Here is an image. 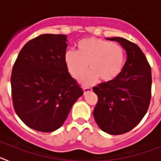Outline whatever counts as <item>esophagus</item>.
<instances>
[{
	"mask_svg": "<svg viewBox=\"0 0 161 161\" xmlns=\"http://www.w3.org/2000/svg\"><path fill=\"white\" fill-rule=\"evenodd\" d=\"M92 90L93 89H91L90 87H84L83 88V91H84V93H89V92H92Z\"/></svg>",
	"mask_w": 161,
	"mask_h": 161,
	"instance_id": "esophagus-1",
	"label": "esophagus"
}]
</instances>
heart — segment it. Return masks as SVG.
Instances as JSON below:
<instances>
[{"label":"heart","instance_id":"1","mask_svg":"<svg viewBox=\"0 0 161 161\" xmlns=\"http://www.w3.org/2000/svg\"><path fill=\"white\" fill-rule=\"evenodd\" d=\"M76 52L68 51L64 62L68 71L75 79L91 85L101 79L103 82L114 80L119 76L125 63L124 50L116 42H109L97 38H83L76 44Z\"/></svg>","mask_w":161,"mask_h":161}]
</instances>
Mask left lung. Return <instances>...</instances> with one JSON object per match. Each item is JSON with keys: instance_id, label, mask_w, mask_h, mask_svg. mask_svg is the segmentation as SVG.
Segmentation results:
<instances>
[{"instance_id": "8db88e82", "label": "left lung", "mask_w": 161, "mask_h": 161, "mask_svg": "<svg viewBox=\"0 0 161 161\" xmlns=\"http://www.w3.org/2000/svg\"><path fill=\"white\" fill-rule=\"evenodd\" d=\"M116 41L126 52L123 70L116 79L93 87L98 101L93 116L100 129L109 135L130 131L142 120L151 100L152 72L142 50L123 38Z\"/></svg>"}]
</instances>
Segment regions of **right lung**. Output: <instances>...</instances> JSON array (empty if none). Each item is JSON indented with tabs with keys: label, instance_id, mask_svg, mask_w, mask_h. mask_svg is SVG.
<instances>
[{
	"label": "right lung",
	"instance_id": "obj_1",
	"mask_svg": "<svg viewBox=\"0 0 161 161\" xmlns=\"http://www.w3.org/2000/svg\"><path fill=\"white\" fill-rule=\"evenodd\" d=\"M64 35L43 34L25 44L11 76L13 104L31 128L52 132L64 124L83 90L64 62Z\"/></svg>",
	"mask_w": 161,
	"mask_h": 161
}]
</instances>
